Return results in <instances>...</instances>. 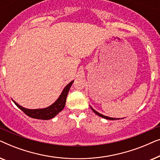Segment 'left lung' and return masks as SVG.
Here are the masks:
<instances>
[{
  "mask_svg": "<svg viewBox=\"0 0 160 160\" xmlns=\"http://www.w3.org/2000/svg\"><path fill=\"white\" fill-rule=\"evenodd\" d=\"M91 108H92V110L93 111H94V113H95L97 115H98V116H100V117H102V118H104V119H109V120H116V119H115V118H111V117H106V116H104V115H102V114H101V113H98V111H96L95 110H94V109L92 108L91 107Z\"/></svg>",
  "mask_w": 160,
  "mask_h": 160,
  "instance_id": "obj_1",
  "label": "left lung"
}]
</instances>
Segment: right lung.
<instances>
[{
  "label": "right lung",
  "instance_id": "right-lung-1",
  "mask_svg": "<svg viewBox=\"0 0 160 160\" xmlns=\"http://www.w3.org/2000/svg\"><path fill=\"white\" fill-rule=\"evenodd\" d=\"M73 83V81H72L71 82H70L66 87H65V89H63L62 92L61 93V95L58 100H56V102H54L53 104L51 106L47 107L46 108L42 109H27L23 108L21 106H19L15 102L14 100V102L15 105L18 107L19 109H21L26 115H28V117L33 118V119H43V120H47L52 119V118L55 117L58 113H60L61 111L64 108L65 102H66V98L68 93L69 89L71 88L72 84Z\"/></svg>",
  "mask_w": 160,
  "mask_h": 160
}]
</instances>
